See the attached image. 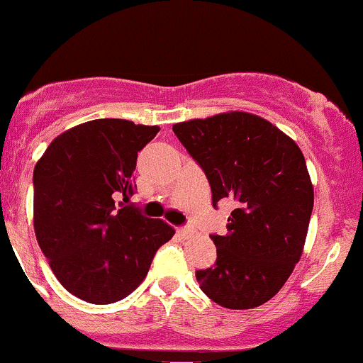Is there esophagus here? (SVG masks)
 <instances>
[{
  "mask_svg": "<svg viewBox=\"0 0 363 363\" xmlns=\"http://www.w3.org/2000/svg\"><path fill=\"white\" fill-rule=\"evenodd\" d=\"M177 234H179V237H181V239H187V237L193 235V228H191V227H181V228H177Z\"/></svg>",
  "mask_w": 363,
  "mask_h": 363,
  "instance_id": "esophagus-1",
  "label": "esophagus"
}]
</instances>
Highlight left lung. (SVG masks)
<instances>
[{"label":"left lung","mask_w":363,"mask_h":363,"mask_svg":"<svg viewBox=\"0 0 363 363\" xmlns=\"http://www.w3.org/2000/svg\"><path fill=\"white\" fill-rule=\"evenodd\" d=\"M174 133L203 169L216 208L235 205L227 234L210 235L216 262L196 280L227 309H252L273 298L301 259L314 189L306 158L290 136L249 112L174 124Z\"/></svg>","instance_id":"8db88e82"}]
</instances>
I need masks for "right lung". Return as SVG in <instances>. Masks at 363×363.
<instances>
[{"label":"right lung","mask_w":363,"mask_h":363,"mask_svg":"<svg viewBox=\"0 0 363 363\" xmlns=\"http://www.w3.org/2000/svg\"><path fill=\"white\" fill-rule=\"evenodd\" d=\"M160 131L126 119H94L52 140L34 169V228L52 273L90 303L128 297L176 234L128 205L138 152Z\"/></svg>","instance_id":"right-lung-1"}]
</instances>
